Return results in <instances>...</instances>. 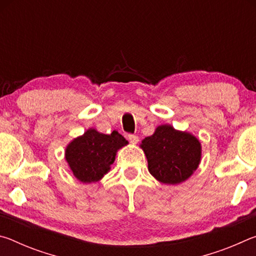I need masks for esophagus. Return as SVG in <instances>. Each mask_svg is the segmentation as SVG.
<instances>
[{
	"mask_svg": "<svg viewBox=\"0 0 256 256\" xmlns=\"http://www.w3.org/2000/svg\"><path fill=\"white\" fill-rule=\"evenodd\" d=\"M128 141L131 142L132 144H136L138 142V136H134V134H130V136H128Z\"/></svg>",
	"mask_w": 256,
	"mask_h": 256,
	"instance_id": "esophagus-1",
	"label": "esophagus"
}]
</instances>
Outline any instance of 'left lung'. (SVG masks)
<instances>
[{
	"mask_svg": "<svg viewBox=\"0 0 256 256\" xmlns=\"http://www.w3.org/2000/svg\"><path fill=\"white\" fill-rule=\"evenodd\" d=\"M140 146L148 160V170L164 184H180L196 170L201 162V144L188 132L164 124L146 136Z\"/></svg>",
	"mask_w": 256,
	"mask_h": 256,
	"instance_id": "left-lung-1",
	"label": "left lung"
}]
</instances>
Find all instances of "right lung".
<instances>
[{
    "label": "right lung",
    "instance_id": "obj_1",
    "mask_svg": "<svg viewBox=\"0 0 256 256\" xmlns=\"http://www.w3.org/2000/svg\"><path fill=\"white\" fill-rule=\"evenodd\" d=\"M128 144L118 131L104 134L89 128L68 144L66 159L76 180L82 183H94L110 172L118 150Z\"/></svg>",
    "mask_w": 256,
    "mask_h": 256
}]
</instances>
